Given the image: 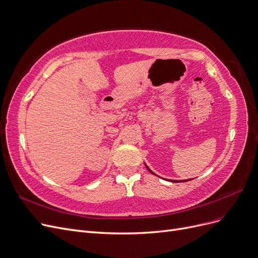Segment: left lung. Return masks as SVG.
I'll return each mask as SVG.
<instances>
[{
  "instance_id": "left-lung-1",
  "label": "left lung",
  "mask_w": 258,
  "mask_h": 258,
  "mask_svg": "<svg viewBox=\"0 0 258 258\" xmlns=\"http://www.w3.org/2000/svg\"><path fill=\"white\" fill-rule=\"evenodd\" d=\"M146 165V164H145ZM146 167H147V169L150 171V172L152 173V174H154V175H156L153 171H152L147 165H146ZM168 180H170V182H172V183H182V182H189V180H191V179H182V180H174V179H168Z\"/></svg>"
}]
</instances>
